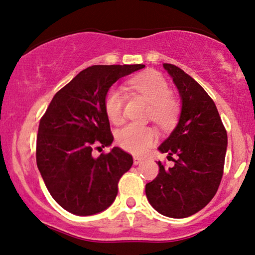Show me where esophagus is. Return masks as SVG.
<instances>
[{
	"mask_svg": "<svg viewBox=\"0 0 255 255\" xmlns=\"http://www.w3.org/2000/svg\"><path fill=\"white\" fill-rule=\"evenodd\" d=\"M143 161V158L142 157H139V156H133V164H139L140 162H142Z\"/></svg>",
	"mask_w": 255,
	"mask_h": 255,
	"instance_id": "esophagus-1",
	"label": "esophagus"
}]
</instances>
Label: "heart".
<instances>
[{"label":"heart","instance_id":"obj_1","mask_svg":"<svg viewBox=\"0 0 255 255\" xmlns=\"http://www.w3.org/2000/svg\"><path fill=\"white\" fill-rule=\"evenodd\" d=\"M128 86L149 104L148 118L158 128L169 130L176 124L180 115V104L170 94L166 79L156 71H148L134 76ZM124 97L117 88H110L104 98V110L113 124H119L123 118ZM156 133L148 125L128 124L116 133L117 144L133 154H142L154 143Z\"/></svg>","mask_w":255,"mask_h":255}]
</instances>
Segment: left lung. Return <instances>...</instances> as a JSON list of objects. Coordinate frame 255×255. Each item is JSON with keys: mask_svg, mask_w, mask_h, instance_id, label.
Here are the masks:
<instances>
[{"mask_svg": "<svg viewBox=\"0 0 255 255\" xmlns=\"http://www.w3.org/2000/svg\"><path fill=\"white\" fill-rule=\"evenodd\" d=\"M179 89L182 109L178 127L160 145L161 152L175 154L172 168L158 161V174L145 185L155 210L184 218L202 210L216 194L223 176L227 131L210 95L176 65L164 63Z\"/></svg>", "mask_w": 255, "mask_h": 255, "instance_id": "obj_1", "label": "left lung"}]
</instances>
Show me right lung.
I'll use <instances>...</instances> for the list:
<instances>
[{
  "mask_svg": "<svg viewBox=\"0 0 255 255\" xmlns=\"http://www.w3.org/2000/svg\"><path fill=\"white\" fill-rule=\"evenodd\" d=\"M145 65H92L56 93L38 128L35 158L52 198L63 209L89 216L115 202L118 182L132 166L121 148L92 151L113 140L104 98L117 80Z\"/></svg>",
  "mask_w": 255,
  "mask_h": 255,
  "instance_id": "right-lung-1",
  "label": "right lung"
}]
</instances>
